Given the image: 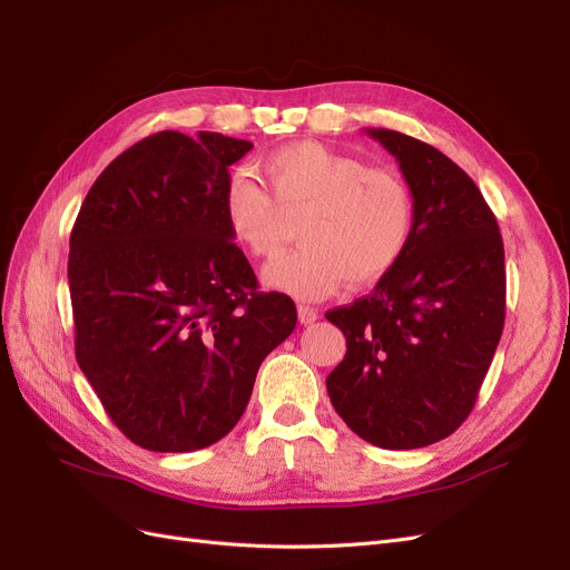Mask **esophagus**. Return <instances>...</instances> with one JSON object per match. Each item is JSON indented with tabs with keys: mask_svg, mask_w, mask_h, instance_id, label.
<instances>
[{
	"mask_svg": "<svg viewBox=\"0 0 570 570\" xmlns=\"http://www.w3.org/2000/svg\"><path fill=\"white\" fill-rule=\"evenodd\" d=\"M299 323H304V325H312L314 321H318V308H314V306H302L299 304Z\"/></svg>",
	"mask_w": 570,
	"mask_h": 570,
	"instance_id": "obj_1",
	"label": "esophagus"
}]
</instances>
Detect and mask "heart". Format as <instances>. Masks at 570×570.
<instances>
[{
  "mask_svg": "<svg viewBox=\"0 0 570 570\" xmlns=\"http://www.w3.org/2000/svg\"><path fill=\"white\" fill-rule=\"evenodd\" d=\"M271 189L233 176L223 189V220L254 256L281 249L284 214L304 212L302 247L264 268V283L295 299H321L352 281L366 285L402 262L416 233V197L390 168L316 140L289 142L264 159Z\"/></svg>",
  "mask_w": 570,
  "mask_h": 570,
  "instance_id": "heart-1",
  "label": "heart"
}]
</instances>
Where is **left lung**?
<instances>
[{
	"mask_svg": "<svg viewBox=\"0 0 570 570\" xmlns=\"http://www.w3.org/2000/svg\"><path fill=\"white\" fill-rule=\"evenodd\" d=\"M416 197V233L371 295L325 318L347 354L325 377L340 419L383 450H419L469 419L504 331L507 271L478 185L416 137L366 128Z\"/></svg>",
	"mask_w": 570,
	"mask_h": 570,
	"instance_id": "8db88e82",
	"label": "left lung"
}]
</instances>
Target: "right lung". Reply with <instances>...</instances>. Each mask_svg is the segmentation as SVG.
<instances>
[{
    "label": "right lung",
    "instance_id": "right-lung-1",
    "mask_svg": "<svg viewBox=\"0 0 570 570\" xmlns=\"http://www.w3.org/2000/svg\"><path fill=\"white\" fill-rule=\"evenodd\" d=\"M254 145L161 130L90 187L68 254L76 358L109 419L149 452H195L243 416L297 308L258 292L223 220L228 168Z\"/></svg>",
    "mask_w": 570,
    "mask_h": 570
}]
</instances>
